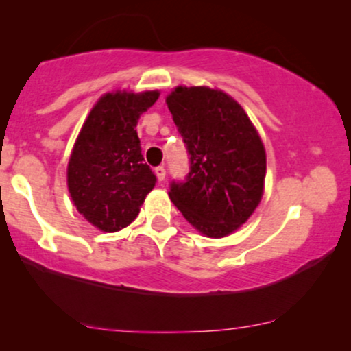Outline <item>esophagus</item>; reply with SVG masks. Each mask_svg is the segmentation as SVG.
Segmentation results:
<instances>
[{
	"label": "esophagus",
	"instance_id": "esophagus-1",
	"mask_svg": "<svg viewBox=\"0 0 351 351\" xmlns=\"http://www.w3.org/2000/svg\"><path fill=\"white\" fill-rule=\"evenodd\" d=\"M155 174H156L158 180H160V182L165 180V179H166V169H165V166H158V167H155Z\"/></svg>",
	"mask_w": 351,
	"mask_h": 351
}]
</instances>
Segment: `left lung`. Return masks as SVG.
Segmentation results:
<instances>
[{
    "label": "left lung",
    "mask_w": 351,
    "mask_h": 351,
    "mask_svg": "<svg viewBox=\"0 0 351 351\" xmlns=\"http://www.w3.org/2000/svg\"><path fill=\"white\" fill-rule=\"evenodd\" d=\"M190 156L184 182L169 198L193 227L223 238L251 217L262 199L265 148L237 100L219 89L176 88L166 99Z\"/></svg>",
    "instance_id": "8db88e82"
}]
</instances>
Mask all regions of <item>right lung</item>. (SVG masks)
<instances>
[{
  "label": "right lung",
  "mask_w": 351,
  "mask_h": 351,
  "mask_svg": "<svg viewBox=\"0 0 351 351\" xmlns=\"http://www.w3.org/2000/svg\"><path fill=\"white\" fill-rule=\"evenodd\" d=\"M158 97V90L105 94L76 138L66 171L69 191L78 213L102 232L128 227L156 184L143 162L136 126Z\"/></svg>",
  "instance_id": "1"
}]
</instances>
